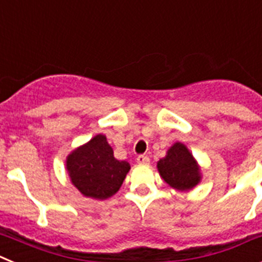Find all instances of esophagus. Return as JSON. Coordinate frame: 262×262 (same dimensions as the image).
<instances>
[{
    "mask_svg": "<svg viewBox=\"0 0 262 262\" xmlns=\"http://www.w3.org/2000/svg\"><path fill=\"white\" fill-rule=\"evenodd\" d=\"M137 162L141 163V165H146V163L150 162V158L145 154H141V156L137 157Z\"/></svg>",
    "mask_w": 262,
    "mask_h": 262,
    "instance_id": "1",
    "label": "esophagus"
}]
</instances>
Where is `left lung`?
Instances as JSON below:
<instances>
[{
  "label": "left lung",
  "mask_w": 262,
  "mask_h": 262,
  "mask_svg": "<svg viewBox=\"0 0 262 262\" xmlns=\"http://www.w3.org/2000/svg\"><path fill=\"white\" fill-rule=\"evenodd\" d=\"M159 174L177 190H190L200 181V172L192 154L181 142L172 145L165 158L158 161Z\"/></svg>",
  "instance_id": "left-lung-1"
}]
</instances>
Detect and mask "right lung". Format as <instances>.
I'll return each instance as SVG.
<instances>
[{"instance_id":"obj_1","label":"right lung","mask_w":262,"mask_h":262,"mask_svg":"<svg viewBox=\"0 0 262 262\" xmlns=\"http://www.w3.org/2000/svg\"><path fill=\"white\" fill-rule=\"evenodd\" d=\"M130 166L113 157L105 136L97 134L67 158V170L75 187L85 196L106 199L121 187Z\"/></svg>"}]
</instances>
